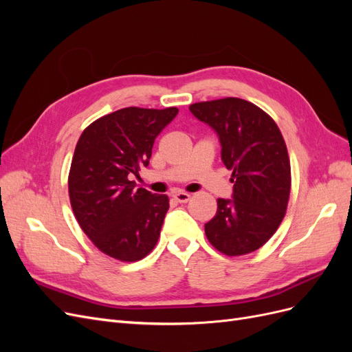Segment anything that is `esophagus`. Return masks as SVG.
<instances>
[{"label": "esophagus", "instance_id": "34e87169", "mask_svg": "<svg viewBox=\"0 0 352 352\" xmlns=\"http://www.w3.org/2000/svg\"><path fill=\"white\" fill-rule=\"evenodd\" d=\"M173 198L177 201V202H188L190 199V195L188 192H184V190H179V192H176L173 195Z\"/></svg>", "mask_w": 352, "mask_h": 352}]
</instances>
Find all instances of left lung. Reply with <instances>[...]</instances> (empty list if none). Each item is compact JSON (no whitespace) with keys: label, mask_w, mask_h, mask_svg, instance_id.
I'll list each match as a JSON object with an SVG mask.
<instances>
[{"label":"left lung","mask_w":352,"mask_h":352,"mask_svg":"<svg viewBox=\"0 0 352 352\" xmlns=\"http://www.w3.org/2000/svg\"><path fill=\"white\" fill-rule=\"evenodd\" d=\"M220 138L221 160L232 170L233 199H217L206 223L208 242L228 257L261 248L278 230L291 194V162L282 132L257 105L235 97L189 105Z\"/></svg>","instance_id":"left-lung-1"}]
</instances>
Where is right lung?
Segmentation results:
<instances>
[{
	"mask_svg": "<svg viewBox=\"0 0 352 352\" xmlns=\"http://www.w3.org/2000/svg\"><path fill=\"white\" fill-rule=\"evenodd\" d=\"M176 107H126L85 129L69 172L70 204L80 229L101 252L119 261H140L157 245L168 197L136 188L129 175L148 166L155 138Z\"/></svg>",
	"mask_w": 352,
	"mask_h": 352,
	"instance_id": "1",
	"label": "right lung"
}]
</instances>
